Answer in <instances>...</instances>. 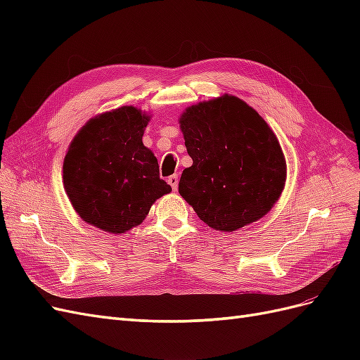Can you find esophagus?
I'll return each mask as SVG.
<instances>
[{
	"mask_svg": "<svg viewBox=\"0 0 360 360\" xmlns=\"http://www.w3.org/2000/svg\"><path fill=\"white\" fill-rule=\"evenodd\" d=\"M168 183L171 184V188L174 191H177V186H179V176H177V174H174V176H169L168 177Z\"/></svg>",
	"mask_w": 360,
	"mask_h": 360,
	"instance_id": "esophagus-1",
	"label": "esophagus"
}]
</instances>
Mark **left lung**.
<instances>
[{"label":"left lung","mask_w":360,"mask_h":360,"mask_svg":"<svg viewBox=\"0 0 360 360\" xmlns=\"http://www.w3.org/2000/svg\"><path fill=\"white\" fill-rule=\"evenodd\" d=\"M180 129L192 167L179 192L200 219L231 233L267 214L285 186L279 141L254 108L236 96L186 108Z\"/></svg>","instance_id":"obj_1"}]
</instances>
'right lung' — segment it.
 Listing matches in <instances>:
<instances>
[{
  "mask_svg": "<svg viewBox=\"0 0 360 360\" xmlns=\"http://www.w3.org/2000/svg\"><path fill=\"white\" fill-rule=\"evenodd\" d=\"M150 115L122 106L89 120L63 163L64 191L82 221L123 234L146 219L156 200L171 192L159 177L153 151L143 144Z\"/></svg>",
  "mask_w": 360,
  "mask_h": 360,
  "instance_id": "obj_1",
  "label": "right lung"
}]
</instances>
